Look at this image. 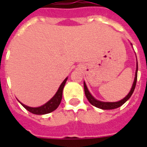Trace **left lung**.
I'll return each instance as SVG.
<instances>
[{
    "mask_svg": "<svg viewBox=\"0 0 147 147\" xmlns=\"http://www.w3.org/2000/svg\"><path fill=\"white\" fill-rule=\"evenodd\" d=\"M137 59V58H136ZM137 72H138V62H136V74H135V79H134V82H133L132 86H131V89L130 90V92L127 94V95L123 98V99H121L120 101L116 102H102V101H99L94 98L92 96V94L90 93L89 90L86 86L85 82L83 83L84 85V92H85V95H86V98L89 101V102L94 106H95L97 108L102 109H117L120 107L121 105H123L125 102L131 98V96L132 95L133 92H134V90L136 88V81H137Z\"/></svg>",
    "mask_w": 147,
    "mask_h": 147,
    "instance_id": "8db88e82",
    "label": "left lung"
}]
</instances>
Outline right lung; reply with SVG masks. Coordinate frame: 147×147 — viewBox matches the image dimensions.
I'll return each mask as SVG.
<instances>
[{
	"label": "right lung",
	"instance_id": "add662e5",
	"mask_svg": "<svg viewBox=\"0 0 147 147\" xmlns=\"http://www.w3.org/2000/svg\"><path fill=\"white\" fill-rule=\"evenodd\" d=\"M67 80V77L63 81V83H61L59 89L57 90V93L55 94V95L49 101L46 102L45 104L42 105V106H39V107H30V106H27V105L21 103L20 101L19 102H20L21 105L24 106V108L26 109L27 110L29 111V112H30L31 113L36 114V115H43V114L49 113H51L53 111H54L55 109H57L59 105L61 104V99H62L63 90H64V85L66 83Z\"/></svg>",
	"mask_w": 147,
	"mask_h": 147
}]
</instances>
